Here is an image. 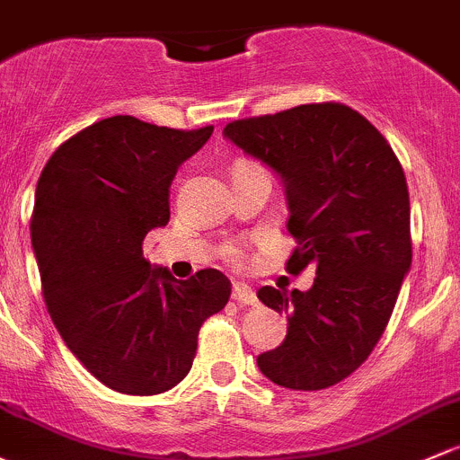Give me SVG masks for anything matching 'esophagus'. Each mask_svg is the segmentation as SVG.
<instances>
[{"instance_id":"34e87169","label":"esophagus","mask_w":460,"mask_h":460,"mask_svg":"<svg viewBox=\"0 0 460 460\" xmlns=\"http://www.w3.org/2000/svg\"><path fill=\"white\" fill-rule=\"evenodd\" d=\"M234 299L238 304H244V306H255V304H258V297H255L253 288L246 287L243 282L234 284Z\"/></svg>"}]
</instances>
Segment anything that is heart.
Wrapping results in <instances>:
<instances>
[{
	"label": "heart",
	"instance_id": "heart-1",
	"mask_svg": "<svg viewBox=\"0 0 460 460\" xmlns=\"http://www.w3.org/2000/svg\"><path fill=\"white\" fill-rule=\"evenodd\" d=\"M249 167H260V165H255V163H251V161H235V165H234V172H238V169H249ZM225 255H226V260H231V262H240V260H243V249H240V244H226L225 246Z\"/></svg>",
	"mask_w": 460,
	"mask_h": 460
}]
</instances>
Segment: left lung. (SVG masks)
Listing matches in <instances>:
<instances>
[{
    "instance_id": "obj_1",
    "label": "left lung",
    "mask_w": 460,
    "mask_h": 460,
    "mask_svg": "<svg viewBox=\"0 0 460 460\" xmlns=\"http://www.w3.org/2000/svg\"><path fill=\"white\" fill-rule=\"evenodd\" d=\"M225 137L282 176L297 243L288 273L315 264L306 293L258 291L288 319L260 370L282 388H331L368 359L412 264L403 167L366 116L335 101L231 120Z\"/></svg>"
}]
</instances>
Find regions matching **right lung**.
<instances>
[{"label": "right lung", "mask_w": 460, "mask_h": 460, "mask_svg": "<svg viewBox=\"0 0 460 460\" xmlns=\"http://www.w3.org/2000/svg\"><path fill=\"white\" fill-rule=\"evenodd\" d=\"M211 132L110 116L61 143L39 176L31 238L43 302L76 359L116 393L181 384L202 322L229 302L217 269L176 279L143 258L145 235L169 222L178 165Z\"/></svg>", "instance_id": "obj_1"}]
</instances>
